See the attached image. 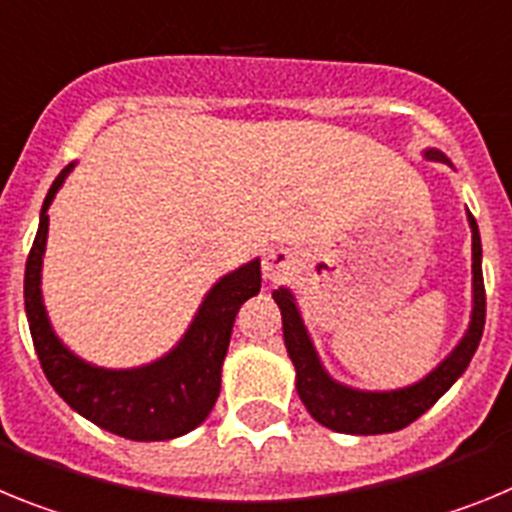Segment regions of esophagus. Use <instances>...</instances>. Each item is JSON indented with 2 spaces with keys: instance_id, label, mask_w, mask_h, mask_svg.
Returning a JSON list of instances; mask_svg holds the SVG:
<instances>
[{
  "instance_id": "obj_1",
  "label": "esophagus",
  "mask_w": 512,
  "mask_h": 512,
  "mask_svg": "<svg viewBox=\"0 0 512 512\" xmlns=\"http://www.w3.org/2000/svg\"><path fill=\"white\" fill-rule=\"evenodd\" d=\"M261 269H264V277L269 282H282V279L289 277V271H292V256L287 251H282V248H277V251L266 253Z\"/></svg>"
}]
</instances>
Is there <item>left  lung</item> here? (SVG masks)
Listing matches in <instances>:
<instances>
[{
    "label": "left lung",
    "mask_w": 512,
    "mask_h": 512,
    "mask_svg": "<svg viewBox=\"0 0 512 512\" xmlns=\"http://www.w3.org/2000/svg\"><path fill=\"white\" fill-rule=\"evenodd\" d=\"M428 158H446L438 151H425ZM469 225H472V271H474V307L472 323H469L467 336L461 338L459 346L451 351V356L443 361L438 369H433L423 382L405 387L397 392H359L348 390L343 384L333 382L320 366L318 354L312 348L307 330L302 325L300 310L295 305V297L287 289L274 292V302L282 310L284 346L297 369V395L305 402L307 413L318 420L320 425L338 433H354V436H377V433L400 431L428 408H433L438 397L449 390L451 384L464 374V369L472 361L474 351L479 346L482 330H485V279H482V241H479V228L474 215L469 212Z\"/></svg>",
    "instance_id": "8db88e82"
}]
</instances>
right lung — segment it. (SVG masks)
I'll use <instances>...</instances> for the list:
<instances>
[{
    "mask_svg": "<svg viewBox=\"0 0 512 512\" xmlns=\"http://www.w3.org/2000/svg\"><path fill=\"white\" fill-rule=\"evenodd\" d=\"M71 166L56 176L40 210L38 235L25 264V312L35 354L53 390L104 431L130 441H169L194 431L220 395V369L228 354L235 315L259 295L261 264L241 266L223 277L202 302L182 343L164 359L140 369H97L76 359L51 330L40 297V266L48 238V207Z\"/></svg>",
    "mask_w": 512,
    "mask_h": 512,
    "instance_id": "right-lung-1",
    "label": "right lung"
}]
</instances>
